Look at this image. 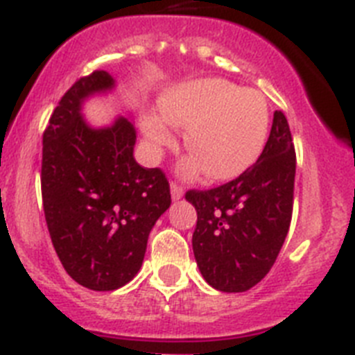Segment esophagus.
<instances>
[{
    "label": "esophagus",
    "mask_w": 355,
    "mask_h": 355,
    "mask_svg": "<svg viewBox=\"0 0 355 355\" xmlns=\"http://www.w3.org/2000/svg\"><path fill=\"white\" fill-rule=\"evenodd\" d=\"M170 189H171V198H173V200H180V198L184 196V187L178 185L177 182H171Z\"/></svg>",
    "instance_id": "34e87169"
}]
</instances>
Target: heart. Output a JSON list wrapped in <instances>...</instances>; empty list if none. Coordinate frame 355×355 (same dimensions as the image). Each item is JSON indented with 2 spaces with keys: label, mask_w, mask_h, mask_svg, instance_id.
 <instances>
[{
  "label": "heart",
  "mask_w": 355,
  "mask_h": 355,
  "mask_svg": "<svg viewBox=\"0 0 355 355\" xmlns=\"http://www.w3.org/2000/svg\"><path fill=\"white\" fill-rule=\"evenodd\" d=\"M161 113L145 114L141 130L154 152L177 143L173 127L185 130V148L191 157L182 173L205 170L214 180L237 177L257 161L269 132V107L263 95L225 79H198L166 95Z\"/></svg>",
  "instance_id": "b5f03b06"
}]
</instances>
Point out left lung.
Returning <instances> with one entry per match:
<instances>
[{"label":"left lung","mask_w":355,"mask_h":355,"mask_svg":"<svg viewBox=\"0 0 355 355\" xmlns=\"http://www.w3.org/2000/svg\"><path fill=\"white\" fill-rule=\"evenodd\" d=\"M293 182L292 134L285 114L276 111L251 168L219 187L185 193L198 214L194 258L212 288L245 292L267 276L292 221Z\"/></svg>","instance_id":"8db88e82"}]
</instances>
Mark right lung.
I'll return each mask as SVG.
<instances>
[{
    "instance_id": "1",
    "label": "right lung",
    "mask_w": 355,
    "mask_h": 355,
    "mask_svg": "<svg viewBox=\"0 0 355 355\" xmlns=\"http://www.w3.org/2000/svg\"><path fill=\"white\" fill-rule=\"evenodd\" d=\"M113 86L106 70L78 79L42 139L40 182L51 241L67 274L95 292L120 288L138 274L150 230L171 205L162 170L134 159L136 129L127 118L102 129L83 118V102Z\"/></svg>"
}]
</instances>
